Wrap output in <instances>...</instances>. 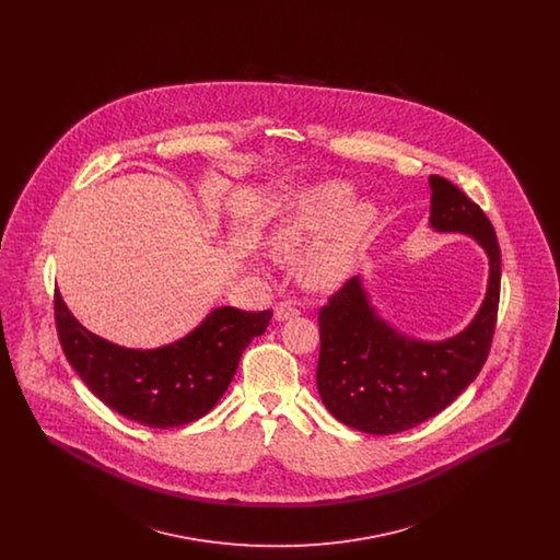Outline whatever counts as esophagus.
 I'll use <instances>...</instances> for the list:
<instances>
[{"label": "esophagus", "instance_id": "esophagus-1", "mask_svg": "<svg viewBox=\"0 0 560 560\" xmlns=\"http://www.w3.org/2000/svg\"><path fill=\"white\" fill-rule=\"evenodd\" d=\"M295 315H300V308L295 302H279L275 306V319L277 320L292 319Z\"/></svg>", "mask_w": 560, "mask_h": 560}]
</instances>
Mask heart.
I'll list each match as a JSON object with an SVG mask.
<instances>
[{
    "mask_svg": "<svg viewBox=\"0 0 560 560\" xmlns=\"http://www.w3.org/2000/svg\"><path fill=\"white\" fill-rule=\"evenodd\" d=\"M350 199L352 188L345 183L306 190L275 237V247L281 254H293L317 243L302 262L304 279L315 288H331L347 277L357 249L372 226V208L357 203L347 210Z\"/></svg>",
    "mask_w": 560,
    "mask_h": 560,
    "instance_id": "heart-1",
    "label": "heart"
}]
</instances>
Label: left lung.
<instances>
[{
  "instance_id": "obj_1",
  "label": "left lung",
  "mask_w": 560,
  "mask_h": 560,
  "mask_svg": "<svg viewBox=\"0 0 560 560\" xmlns=\"http://www.w3.org/2000/svg\"><path fill=\"white\" fill-rule=\"evenodd\" d=\"M430 226L472 235L489 256L479 315L445 342L400 336L375 315L359 277L319 311L317 388L329 413L370 434H395L441 413L479 375L495 334L502 256L489 218L443 176H430Z\"/></svg>"
}]
</instances>
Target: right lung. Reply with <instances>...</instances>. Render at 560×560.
<instances>
[{"label": "right lung", "mask_w": 560, "mask_h": 560, "mask_svg": "<svg viewBox=\"0 0 560 560\" xmlns=\"http://www.w3.org/2000/svg\"><path fill=\"white\" fill-rule=\"evenodd\" d=\"M272 311L215 308L183 340L133 350L88 331L54 290L62 352L83 384L113 411L142 427L174 428L206 416L226 393L247 345L267 331Z\"/></svg>", "instance_id": "obj_1"}]
</instances>
